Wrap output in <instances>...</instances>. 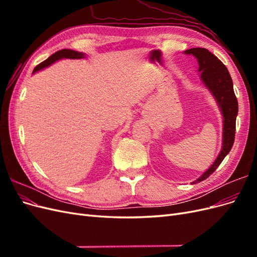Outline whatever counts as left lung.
<instances>
[{"mask_svg": "<svg viewBox=\"0 0 257 257\" xmlns=\"http://www.w3.org/2000/svg\"><path fill=\"white\" fill-rule=\"evenodd\" d=\"M185 54H192L198 62V72H200L201 81L211 92L223 115V145L221 152L209 169L201 175L192 184L205 180L229 153L235 141L236 118L238 114V100L236 98L231 77L222 62L213 53L205 48H191L184 51Z\"/></svg>", "mask_w": 257, "mask_h": 257, "instance_id": "left-lung-1", "label": "left lung"}]
</instances>
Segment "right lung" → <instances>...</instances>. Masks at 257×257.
Returning <instances> with one entry per match:
<instances>
[{"label":"right lung","mask_w":257,"mask_h":257,"mask_svg":"<svg viewBox=\"0 0 257 257\" xmlns=\"http://www.w3.org/2000/svg\"><path fill=\"white\" fill-rule=\"evenodd\" d=\"M83 58H84V53H82V52L74 51V50H71V49H62V50L57 51L56 53L51 54V56L47 60H45L44 62H42L41 64H38L34 68L33 74L35 72L41 71V69H43L45 67L51 65L52 63H54V62L58 61V60H61V59H83Z\"/></svg>","instance_id":"1"}]
</instances>
